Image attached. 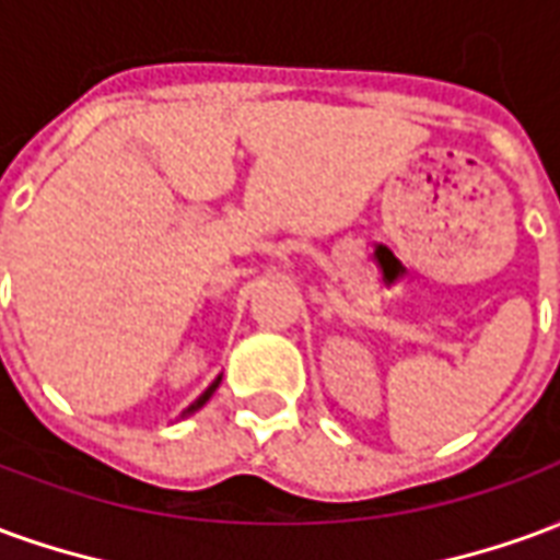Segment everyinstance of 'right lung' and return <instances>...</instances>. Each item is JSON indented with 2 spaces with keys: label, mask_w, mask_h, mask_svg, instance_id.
Instances as JSON below:
<instances>
[{
  "label": "right lung",
  "mask_w": 560,
  "mask_h": 560,
  "mask_svg": "<svg viewBox=\"0 0 560 560\" xmlns=\"http://www.w3.org/2000/svg\"><path fill=\"white\" fill-rule=\"evenodd\" d=\"M219 381H221V377H219ZM219 381H212V384H209V387L203 389V393H200V396H197V399L191 401L188 408H185L183 417H188V413H195L197 408H203V405H207V401H209V396H212V393H215V387H219Z\"/></svg>",
  "instance_id": "obj_1"
}]
</instances>
